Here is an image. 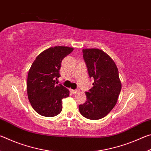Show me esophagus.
Listing matches in <instances>:
<instances>
[{
	"mask_svg": "<svg viewBox=\"0 0 151 151\" xmlns=\"http://www.w3.org/2000/svg\"><path fill=\"white\" fill-rule=\"evenodd\" d=\"M71 92H72L73 94H76L79 92V89H76V90H71Z\"/></svg>",
	"mask_w": 151,
	"mask_h": 151,
	"instance_id": "esophagus-1",
	"label": "esophagus"
}]
</instances>
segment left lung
<instances>
[{"instance_id":"1","label":"left lung","mask_w":151,"mask_h":151,"mask_svg":"<svg viewBox=\"0 0 151 151\" xmlns=\"http://www.w3.org/2000/svg\"><path fill=\"white\" fill-rule=\"evenodd\" d=\"M83 57L93 86L86 92V101L78 106L81 114L91 120L106 116L114 108L122 85L116 64L109 55L98 48H85Z\"/></svg>"}]
</instances>
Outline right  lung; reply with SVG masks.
Listing matches in <instances>:
<instances>
[{"label": "right lung", "instance_id": "add662e5", "mask_svg": "<svg viewBox=\"0 0 151 151\" xmlns=\"http://www.w3.org/2000/svg\"><path fill=\"white\" fill-rule=\"evenodd\" d=\"M72 47H50L37 56L28 73L27 94L33 109L40 115L52 117L62 111V99L70 91L56 85L64 58L73 52Z\"/></svg>", "mask_w": 151, "mask_h": 151}]
</instances>
